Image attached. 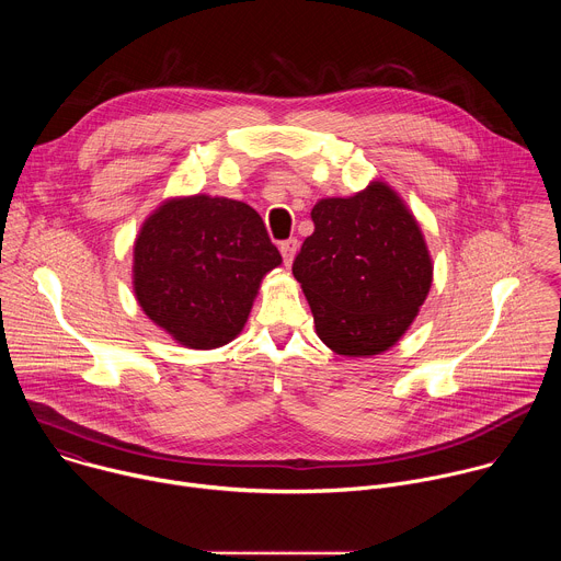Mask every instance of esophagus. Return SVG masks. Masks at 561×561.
Returning a JSON list of instances; mask_svg holds the SVG:
<instances>
[{
    "instance_id": "1",
    "label": "esophagus",
    "mask_w": 561,
    "mask_h": 561,
    "mask_svg": "<svg viewBox=\"0 0 561 561\" xmlns=\"http://www.w3.org/2000/svg\"><path fill=\"white\" fill-rule=\"evenodd\" d=\"M297 249H299V242H297L295 237H290V239H284V242L279 244V253H282V257H284V264H286V266L293 262V257H295Z\"/></svg>"
}]
</instances>
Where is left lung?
<instances>
[{"mask_svg":"<svg viewBox=\"0 0 561 561\" xmlns=\"http://www.w3.org/2000/svg\"><path fill=\"white\" fill-rule=\"evenodd\" d=\"M293 275L310 304L319 340L340 355L390 348L424 304L433 266L422 230L386 184L348 199H322L310 213Z\"/></svg>","mask_w":561,"mask_h":561,"instance_id":"left-lung-1","label":"left lung"}]
</instances>
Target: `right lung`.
I'll list each match as a JSON object with an SVG mask.
<instances>
[{
  "label": "right lung",
  "mask_w": 561,
  "mask_h": 561,
  "mask_svg": "<svg viewBox=\"0 0 561 561\" xmlns=\"http://www.w3.org/2000/svg\"><path fill=\"white\" fill-rule=\"evenodd\" d=\"M282 264L255 208L226 197L173 199L135 242V295L157 327L191 348L244 329L262 277Z\"/></svg>",
  "instance_id": "obj_1"
}]
</instances>
